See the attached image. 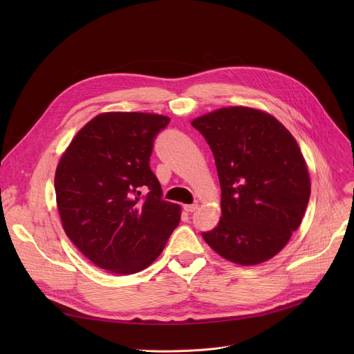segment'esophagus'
Wrapping results in <instances>:
<instances>
[{"instance_id":"esophagus-1","label":"esophagus","mask_w":354,"mask_h":354,"mask_svg":"<svg viewBox=\"0 0 354 354\" xmlns=\"http://www.w3.org/2000/svg\"><path fill=\"white\" fill-rule=\"evenodd\" d=\"M198 203H188V205H183V209L187 212H195L198 209Z\"/></svg>"}]
</instances>
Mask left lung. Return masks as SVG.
I'll return each instance as SVG.
<instances>
[{
	"label": "left lung",
	"instance_id": "1",
	"mask_svg": "<svg viewBox=\"0 0 354 354\" xmlns=\"http://www.w3.org/2000/svg\"><path fill=\"white\" fill-rule=\"evenodd\" d=\"M214 153L221 219L205 243L239 266L268 261L300 227L310 199L306 159L290 130L264 110L221 107L192 120Z\"/></svg>",
	"mask_w": 354,
	"mask_h": 354
}]
</instances>
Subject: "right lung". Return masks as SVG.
<instances>
[{"mask_svg": "<svg viewBox=\"0 0 354 354\" xmlns=\"http://www.w3.org/2000/svg\"><path fill=\"white\" fill-rule=\"evenodd\" d=\"M169 122L156 113L106 111L79 130L59 160L54 188L63 230L110 274L147 268L180 221V207L162 199L149 166L153 139Z\"/></svg>", "mask_w": 354, "mask_h": 354, "instance_id": "add662e5", "label": "right lung"}]
</instances>
